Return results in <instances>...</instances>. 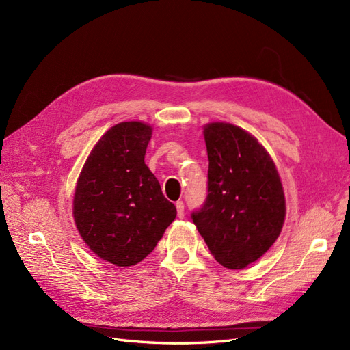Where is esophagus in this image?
<instances>
[{
    "mask_svg": "<svg viewBox=\"0 0 350 350\" xmlns=\"http://www.w3.org/2000/svg\"><path fill=\"white\" fill-rule=\"evenodd\" d=\"M175 206H176L178 217H184V203H183V201H176Z\"/></svg>",
    "mask_w": 350,
    "mask_h": 350,
    "instance_id": "esophagus-1",
    "label": "esophagus"
}]
</instances>
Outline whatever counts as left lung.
Masks as SVG:
<instances>
[{
    "instance_id": "left-lung-1",
    "label": "left lung",
    "mask_w": 350,
    "mask_h": 350,
    "mask_svg": "<svg viewBox=\"0 0 350 350\" xmlns=\"http://www.w3.org/2000/svg\"><path fill=\"white\" fill-rule=\"evenodd\" d=\"M207 197L193 221L211 256L232 270L247 267L279 238L284 194L273 159L256 137L237 125L204 126Z\"/></svg>"
}]
</instances>
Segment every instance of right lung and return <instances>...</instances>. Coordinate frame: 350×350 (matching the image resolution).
Returning <instances> with one entry per match:
<instances>
[{"instance_id": "obj_1", "label": "right lung", "mask_w": 350, "mask_h": 350, "mask_svg": "<svg viewBox=\"0 0 350 350\" xmlns=\"http://www.w3.org/2000/svg\"><path fill=\"white\" fill-rule=\"evenodd\" d=\"M152 126L120 122L93 147L77 179L72 216L79 234L102 260L130 267L144 260L176 217L144 163Z\"/></svg>"}]
</instances>
